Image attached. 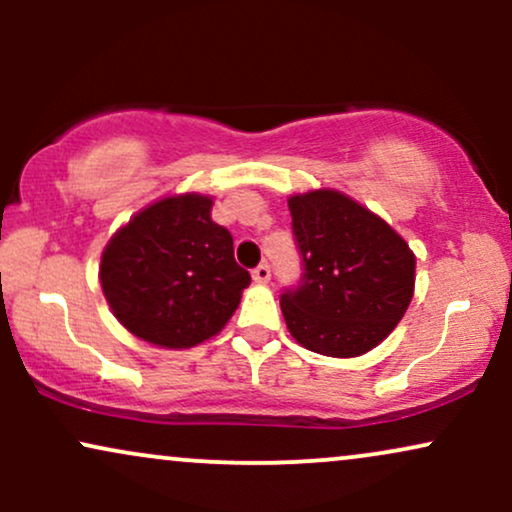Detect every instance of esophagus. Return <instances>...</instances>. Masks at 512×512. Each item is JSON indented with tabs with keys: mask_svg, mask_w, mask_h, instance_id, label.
I'll use <instances>...</instances> for the list:
<instances>
[{
	"mask_svg": "<svg viewBox=\"0 0 512 512\" xmlns=\"http://www.w3.org/2000/svg\"><path fill=\"white\" fill-rule=\"evenodd\" d=\"M252 279L257 281V284H267L269 279H272V269H269L267 262L257 264L255 269H252Z\"/></svg>",
	"mask_w": 512,
	"mask_h": 512,
	"instance_id": "obj_1",
	"label": "esophagus"
}]
</instances>
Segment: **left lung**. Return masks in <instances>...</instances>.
Here are the masks:
<instances>
[{
  "mask_svg": "<svg viewBox=\"0 0 512 512\" xmlns=\"http://www.w3.org/2000/svg\"><path fill=\"white\" fill-rule=\"evenodd\" d=\"M289 209L303 257L301 284L281 296L291 337L334 358L375 349L414 296L416 257L407 240L339 190L291 195Z\"/></svg>",
  "mask_w": 512,
  "mask_h": 512,
  "instance_id": "1",
  "label": "left lung"
}]
</instances>
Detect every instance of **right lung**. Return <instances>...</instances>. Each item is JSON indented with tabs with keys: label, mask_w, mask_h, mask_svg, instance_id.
<instances>
[{
	"label": "right lung",
	"mask_w": 512,
	"mask_h": 512,
	"mask_svg": "<svg viewBox=\"0 0 512 512\" xmlns=\"http://www.w3.org/2000/svg\"><path fill=\"white\" fill-rule=\"evenodd\" d=\"M214 199L168 195L129 219L101 255V286L127 332L161 349L216 337L236 313L250 274L233 238L211 221Z\"/></svg>",
	"instance_id": "add662e5"
}]
</instances>
